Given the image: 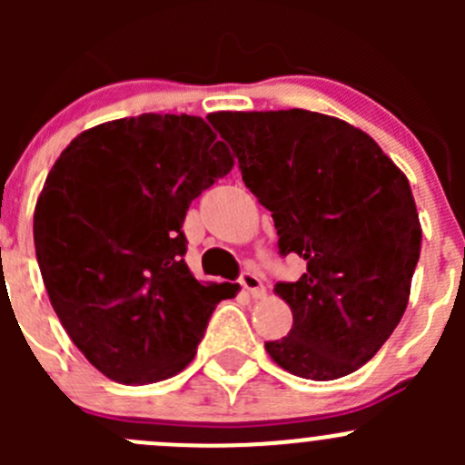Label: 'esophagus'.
<instances>
[{"label":"esophagus","instance_id":"obj_1","mask_svg":"<svg viewBox=\"0 0 465 465\" xmlns=\"http://www.w3.org/2000/svg\"><path fill=\"white\" fill-rule=\"evenodd\" d=\"M241 285L252 294L254 299H262L265 297V285H262L261 276L256 272H242L241 276Z\"/></svg>","mask_w":465,"mask_h":465}]
</instances>
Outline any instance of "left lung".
Listing matches in <instances>:
<instances>
[{"instance_id": "8db88e82", "label": "left lung", "mask_w": 465, "mask_h": 465, "mask_svg": "<svg viewBox=\"0 0 465 465\" xmlns=\"http://www.w3.org/2000/svg\"><path fill=\"white\" fill-rule=\"evenodd\" d=\"M209 121L272 211L281 254L308 262L302 279L274 285L292 328L265 351L306 380L358 371L401 322L420 256L405 173L367 133L320 112H215Z\"/></svg>"}]
</instances>
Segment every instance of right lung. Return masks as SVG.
<instances>
[{
	"label": "right lung",
	"mask_w": 465,
	"mask_h": 465,
	"mask_svg": "<svg viewBox=\"0 0 465 465\" xmlns=\"http://www.w3.org/2000/svg\"><path fill=\"white\" fill-rule=\"evenodd\" d=\"M233 168L200 116L142 114L78 134L37 195L33 241L60 323L121 384L177 376L198 353L223 283L184 262L189 204Z\"/></svg>",
	"instance_id": "right-lung-1"
}]
</instances>
